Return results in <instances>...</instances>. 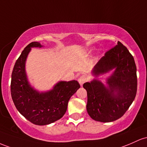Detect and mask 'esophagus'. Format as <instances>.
<instances>
[{
    "label": "esophagus",
    "instance_id": "esophagus-1",
    "mask_svg": "<svg viewBox=\"0 0 147 147\" xmlns=\"http://www.w3.org/2000/svg\"><path fill=\"white\" fill-rule=\"evenodd\" d=\"M78 80L79 83H80V85H82L85 82L87 81V78L85 75H82L79 77Z\"/></svg>",
    "mask_w": 147,
    "mask_h": 147
}]
</instances>
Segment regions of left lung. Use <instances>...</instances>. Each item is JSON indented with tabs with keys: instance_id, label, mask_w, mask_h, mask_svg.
<instances>
[{
	"instance_id": "8db88e82",
	"label": "left lung",
	"mask_w": 147,
	"mask_h": 147,
	"mask_svg": "<svg viewBox=\"0 0 147 147\" xmlns=\"http://www.w3.org/2000/svg\"><path fill=\"white\" fill-rule=\"evenodd\" d=\"M113 69L115 71L108 79L107 87L97 80L83 84L87 94V113L95 121L110 122L118 119L136 98L138 86L136 62L120 42L105 53L92 73L97 76Z\"/></svg>"
}]
</instances>
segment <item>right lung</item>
Masks as SVG:
<instances>
[{
	"instance_id": "obj_1",
	"label": "right lung",
	"mask_w": 147,
	"mask_h": 147,
	"mask_svg": "<svg viewBox=\"0 0 147 147\" xmlns=\"http://www.w3.org/2000/svg\"><path fill=\"white\" fill-rule=\"evenodd\" d=\"M39 43H30L16 61L11 73V96L16 109L25 118L36 125H47L63 117L71 96L80 88L76 80L61 81L51 91L39 93L28 82L25 71L26 57L32 47Z\"/></svg>"
}]
</instances>
